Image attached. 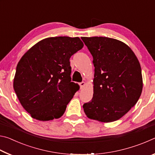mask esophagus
<instances>
[{
  "label": "esophagus",
  "mask_w": 155,
  "mask_h": 155,
  "mask_svg": "<svg viewBox=\"0 0 155 155\" xmlns=\"http://www.w3.org/2000/svg\"><path fill=\"white\" fill-rule=\"evenodd\" d=\"M79 85H80V87L81 88H83L84 86L85 85V82H84V81H83V82H81L79 83Z\"/></svg>",
  "instance_id": "1"
}]
</instances>
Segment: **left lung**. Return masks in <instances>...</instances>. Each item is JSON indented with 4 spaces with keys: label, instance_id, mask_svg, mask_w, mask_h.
Here are the masks:
<instances>
[{
    "label": "left lung",
    "instance_id": "8db88e82",
    "mask_svg": "<svg viewBox=\"0 0 155 155\" xmlns=\"http://www.w3.org/2000/svg\"><path fill=\"white\" fill-rule=\"evenodd\" d=\"M93 57L94 94L83 104L89 118L103 122L119 120L137 103L143 88L137 57L127 44L107 37H83Z\"/></svg>",
    "mask_w": 155,
    "mask_h": 155
}]
</instances>
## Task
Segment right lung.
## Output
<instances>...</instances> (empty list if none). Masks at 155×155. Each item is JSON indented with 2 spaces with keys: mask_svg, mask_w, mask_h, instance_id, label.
<instances>
[{
  "mask_svg": "<svg viewBox=\"0 0 155 155\" xmlns=\"http://www.w3.org/2000/svg\"><path fill=\"white\" fill-rule=\"evenodd\" d=\"M83 47L79 38L53 37L28 50L16 67L14 89L22 106L40 121L64 115L78 84L71 82L70 58Z\"/></svg>",
  "mask_w": 155,
  "mask_h": 155,
  "instance_id": "right-lung-1",
  "label": "right lung"
}]
</instances>
